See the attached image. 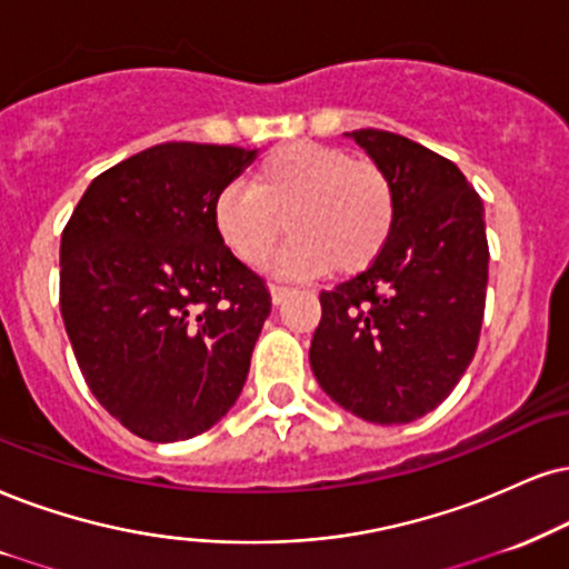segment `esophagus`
Returning a JSON list of instances; mask_svg holds the SVG:
<instances>
[{"label": "esophagus", "instance_id": "esophagus-1", "mask_svg": "<svg viewBox=\"0 0 569 569\" xmlns=\"http://www.w3.org/2000/svg\"><path fill=\"white\" fill-rule=\"evenodd\" d=\"M290 296V287H284V284H271V303L273 306H279L282 303V300Z\"/></svg>", "mask_w": 569, "mask_h": 569}]
</instances>
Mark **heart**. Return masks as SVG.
Returning a JSON list of instances; mask_svg holds the SVG:
<instances>
[{
	"mask_svg": "<svg viewBox=\"0 0 569 569\" xmlns=\"http://www.w3.org/2000/svg\"><path fill=\"white\" fill-rule=\"evenodd\" d=\"M396 223L388 173L340 147L292 142L271 150L250 184L231 181L213 200L221 242L248 266H263L290 229L277 271L311 277L332 266L353 273L380 256Z\"/></svg>",
	"mask_w": 569,
	"mask_h": 569,
	"instance_id": "b5f03b06",
	"label": "heart"
}]
</instances>
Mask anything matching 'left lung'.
I'll use <instances>...</instances> for the list:
<instances>
[{
    "label": "left lung",
    "mask_w": 569,
    "mask_h": 569,
    "mask_svg": "<svg viewBox=\"0 0 569 569\" xmlns=\"http://www.w3.org/2000/svg\"><path fill=\"white\" fill-rule=\"evenodd\" d=\"M396 194L390 240L367 271L321 292L313 377L375 425H406L461 380L486 311V208L438 152L380 129L350 131Z\"/></svg>",
    "instance_id": "8db88e82"
}]
</instances>
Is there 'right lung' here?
Listing matches in <instances>:
<instances>
[{
	"label": "right lung",
	"instance_id": "add662e5",
	"mask_svg": "<svg viewBox=\"0 0 569 569\" xmlns=\"http://www.w3.org/2000/svg\"><path fill=\"white\" fill-rule=\"evenodd\" d=\"M166 142L91 181L60 242V313L94 398L139 438L173 443L234 406L271 296L213 227L256 160Z\"/></svg>",
	"mask_w": 569,
	"mask_h": 569
}]
</instances>
